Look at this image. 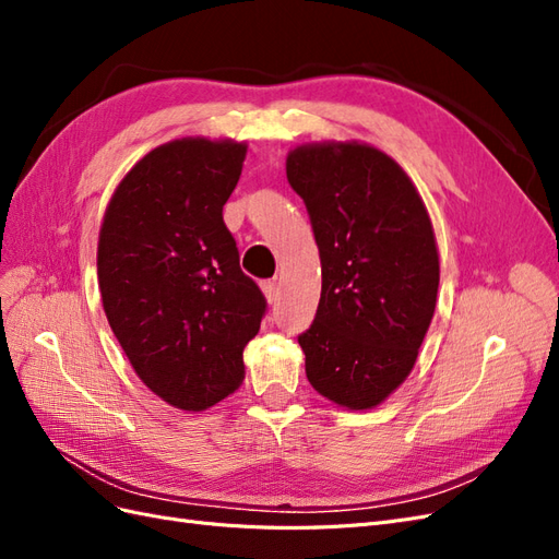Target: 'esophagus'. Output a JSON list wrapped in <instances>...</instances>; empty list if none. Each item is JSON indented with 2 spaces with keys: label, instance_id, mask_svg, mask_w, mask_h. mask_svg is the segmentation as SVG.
<instances>
[{
  "label": "esophagus",
  "instance_id": "obj_1",
  "mask_svg": "<svg viewBox=\"0 0 559 559\" xmlns=\"http://www.w3.org/2000/svg\"><path fill=\"white\" fill-rule=\"evenodd\" d=\"M261 289H263V296H265L267 302H275L277 300V284L275 282H270V280L263 282Z\"/></svg>",
  "mask_w": 559,
  "mask_h": 559
}]
</instances>
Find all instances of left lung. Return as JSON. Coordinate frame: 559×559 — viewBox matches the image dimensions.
<instances>
[{"instance_id":"8db88e82","label":"left lung","mask_w":559,"mask_h":559,"mask_svg":"<svg viewBox=\"0 0 559 559\" xmlns=\"http://www.w3.org/2000/svg\"><path fill=\"white\" fill-rule=\"evenodd\" d=\"M286 179L310 214L321 298L298 335L317 392L370 411L411 376L436 310L438 247L415 183L364 142L300 144Z\"/></svg>"}]
</instances>
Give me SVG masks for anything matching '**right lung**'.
Returning <instances> with one entry per match:
<instances>
[{
  "mask_svg": "<svg viewBox=\"0 0 559 559\" xmlns=\"http://www.w3.org/2000/svg\"><path fill=\"white\" fill-rule=\"evenodd\" d=\"M245 156L235 140L160 144L116 186L99 226L109 326L138 378L179 411H207L242 384L265 314L222 214Z\"/></svg>",
  "mask_w": 559,
  "mask_h": 559,
  "instance_id": "obj_1",
  "label": "right lung"
}]
</instances>
